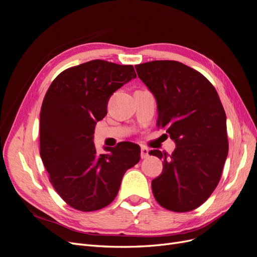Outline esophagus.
<instances>
[{
    "mask_svg": "<svg viewBox=\"0 0 257 257\" xmlns=\"http://www.w3.org/2000/svg\"><path fill=\"white\" fill-rule=\"evenodd\" d=\"M141 157L142 159H147L149 157V149L146 147H142V151H141Z\"/></svg>",
    "mask_w": 257,
    "mask_h": 257,
    "instance_id": "1",
    "label": "esophagus"
}]
</instances>
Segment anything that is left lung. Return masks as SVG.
Returning <instances> with one entry per match:
<instances>
[{
    "mask_svg": "<svg viewBox=\"0 0 257 257\" xmlns=\"http://www.w3.org/2000/svg\"><path fill=\"white\" fill-rule=\"evenodd\" d=\"M137 75L157 99L158 126L176 143L163 159V172L152 180L158 203L175 212L203 205L220 181L228 154L226 114L216 90L204 75L177 61L135 65Z\"/></svg>",
    "mask_w": 257,
    "mask_h": 257,
    "instance_id": "left-lung-1",
    "label": "left lung"
}]
</instances>
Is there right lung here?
<instances>
[{
    "instance_id": "1",
    "label": "right lung",
    "mask_w": 257,
    "mask_h": 257,
    "mask_svg": "<svg viewBox=\"0 0 257 257\" xmlns=\"http://www.w3.org/2000/svg\"><path fill=\"white\" fill-rule=\"evenodd\" d=\"M136 78L132 65L93 60L57 76L41 109V158L49 181L65 203L90 212L109 205L122 178L141 160V147L119 143L98 154L93 144L97 121L107 114L109 97Z\"/></svg>"
}]
</instances>
